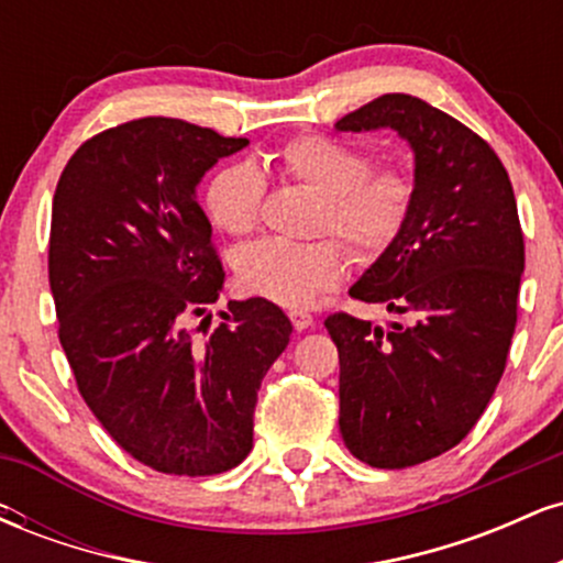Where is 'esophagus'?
Segmentation results:
<instances>
[{
	"mask_svg": "<svg viewBox=\"0 0 563 563\" xmlns=\"http://www.w3.org/2000/svg\"><path fill=\"white\" fill-rule=\"evenodd\" d=\"M290 322H294V328L296 331H307V328H312V322H314V318L309 312H303V309H294V312H290Z\"/></svg>",
	"mask_w": 563,
	"mask_h": 563,
	"instance_id": "obj_1",
	"label": "esophagus"
}]
</instances>
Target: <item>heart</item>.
<instances>
[{"instance_id":"1","label":"heart","mask_w":563,"mask_h":563,"mask_svg":"<svg viewBox=\"0 0 563 563\" xmlns=\"http://www.w3.org/2000/svg\"><path fill=\"white\" fill-rule=\"evenodd\" d=\"M283 172L322 196L320 230H333L357 260H376L397 241L412 203L410 177L397 166L371 169L360 147L301 134L277 153ZM264 174L251 161H232L211 174L203 190L206 214L219 230L245 235L260 224ZM243 288L280 307H309L344 280L346 254L333 238L290 243L280 238L243 245L235 254Z\"/></svg>"}]
</instances>
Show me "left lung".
Returning a JSON list of instances; mask_svg holds the SVG:
<instances>
[{
    "label": "left lung",
    "mask_w": 563,
    "mask_h": 563,
    "mask_svg": "<svg viewBox=\"0 0 563 563\" xmlns=\"http://www.w3.org/2000/svg\"><path fill=\"white\" fill-rule=\"evenodd\" d=\"M335 129H391L412 151L405 228L349 288L402 320H325L349 452L373 468H407L455 448L493 399L516 328L525 235L493 147L421 97L380 95Z\"/></svg>",
    "instance_id": "obj_1"
}]
</instances>
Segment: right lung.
Instances as JSON below:
<instances>
[{"label":"right lung","instance_id":"add662e5","mask_svg":"<svg viewBox=\"0 0 563 563\" xmlns=\"http://www.w3.org/2000/svg\"><path fill=\"white\" fill-rule=\"evenodd\" d=\"M245 145L179 119L129 121L84 142L53 198L63 352L102 429L161 474L245 461L256 391L294 331L267 299L230 301L203 341L185 325L224 286L198 185Z\"/></svg>","mask_w":563,"mask_h":563}]
</instances>
